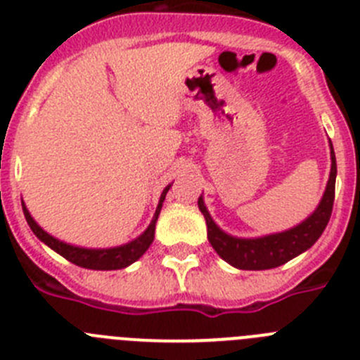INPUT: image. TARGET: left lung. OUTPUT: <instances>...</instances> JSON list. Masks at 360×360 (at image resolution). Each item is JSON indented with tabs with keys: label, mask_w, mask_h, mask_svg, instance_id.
Segmentation results:
<instances>
[{
	"label": "left lung",
	"mask_w": 360,
	"mask_h": 360,
	"mask_svg": "<svg viewBox=\"0 0 360 360\" xmlns=\"http://www.w3.org/2000/svg\"><path fill=\"white\" fill-rule=\"evenodd\" d=\"M330 158H332V169H330L328 184L324 189L319 205L304 221L288 231L266 234L259 238H236L224 232L214 219L209 214L203 198H198V207L202 211L205 224H207V238L212 249L218 256L227 262L229 265L241 270H266L285 265L292 257L303 254L311 245L319 240L323 231L326 229L332 216L333 198H335V176L337 164L335 153H333L332 142H330Z\"/></svg>",
	"instance_id": "8db88e82"
}]
</instances>
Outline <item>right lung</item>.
Listing matches in <instances>:
<instances>
[{
    "instance_id": "obj_1",
    "label": "right lung",
    "mask_w": 360,
    "mask_h": 360,
    "mask_svg": "<svg viewBox=\"0 0 360 360\" xmlns=\"http://www.w3.org/2000/svg\"><path fill=\"white\" fill-rule=\"evenodd\" d=\"M171 184L162 191L160 200H158L157 211L153 214L151 224L148 225L144 232H142L141 236L135 238V240L128 241V243L119 245V247H111V249H86V247H77V245H70L66 241L57 240L53 238L52 234H49L46 231L37 225V221L30 216L28 212L27 205L21 200V205H23V212L25 218H27V224L30 225L32 232L43 241L44 245H49L50 249L56 250L57 254H61L63 257H66L68 262H72L73 265L82 266V269H91V270H119V269H126L128 265L135 263L146 250L149 249V245L153 243L155 240V225H157L158 214H160L162 203H164L165 195H167V191H169Z\"/></svg>"
}]
</instances>
